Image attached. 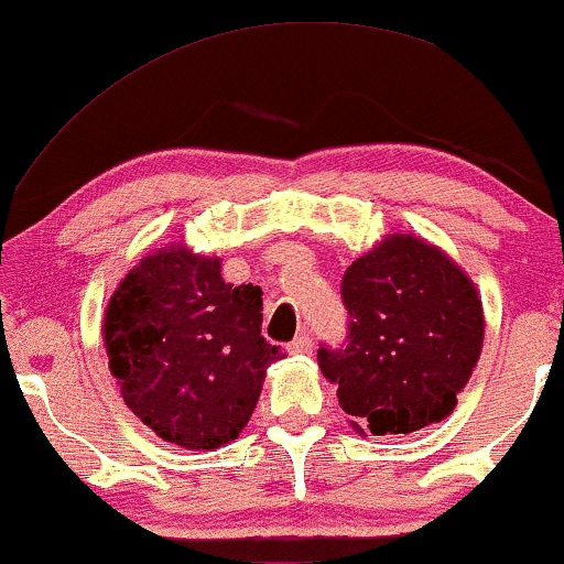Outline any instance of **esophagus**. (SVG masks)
Returning <instances> with one entry per match:
<instances>
[{
    "instance_id": "obj_1",
    "label": "esophagus",
    "mask_w": 564,
    "mask_h": 564,
    "mask_svg": "<svg viewBox=\"0 0 564 564\" xmlns=\"http://www.w3.org/2000/svg\"><path fill=\"white\" fill-rule=\"evenodd\" d=\"M312 351V338L306 333H302V335H296L294 340H291L289 344V354H310Z\"/></svg>"
}]
</instances>
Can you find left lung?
Masks as SVG:
<instances>
[{
  "instance_id": "left-lung-1",
  "label": "left lung",
  "mask_w": 564,
  "mask_h": 564,
  "mask_svg": "<svg viewBox=\"0 0 564 564\" xmlns=\"http://www.w3.org/2000/svg\"><path fill=\"white\" fill-rule=\"evenodd\" d=\"M348 335L319 348L356 432L411 434L455 409L484 344L474 281L430 241L390 234L346 270Z\"/></svg>"
}]
</instances>
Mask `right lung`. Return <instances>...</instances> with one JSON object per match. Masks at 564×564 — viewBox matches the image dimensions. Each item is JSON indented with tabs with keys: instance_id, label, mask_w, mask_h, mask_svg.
<instances>
[{
	"instance_id": "obj_1",
	"label": "right lung",
	"mask_w": 564,
	"mask_h": 564,
	"mask_svg": "<svg viewBox=\"0 0 564 564\" xmlns=\"http://www.w3.org/2000/svg\"><path fill=\"white\" fill-rule=\"evenodd\" d=\"M262 289L220 278L184 245L142 258L113 291L104 344L119 393L142 424L184 451L237 440L281 346L260 333Z\"/></svg>"
}]
</instances>
